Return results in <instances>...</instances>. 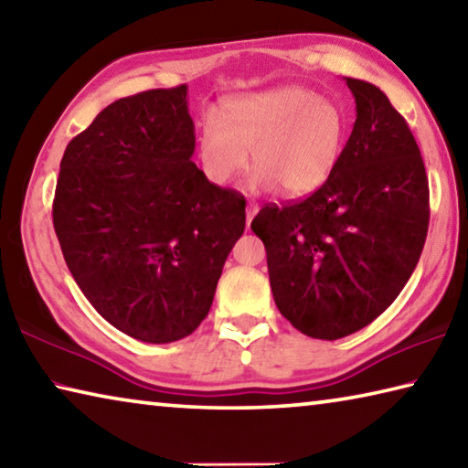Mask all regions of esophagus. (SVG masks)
<instances>
[{
  "instance_id": "34e87169",
  "label": "esophagus",
  "mask_w": 468,
  "mask_h": 468,
  "mask_svg": "<svg viewBox=\"0 0 468 468\" xmlns=\"http://www.w3.org/2000/svg\"><path fill=\"white\" fill-rule=\"evenodd\" d=\"M258 204L256 202H250L248 204V208H245V220H248V225L251 223V220H253V217H256L258 215Z\"/></svg>"
}]
</instances>
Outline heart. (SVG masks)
I'll use <instances>...</instances> for the list:
<instances>
[{
  "label": "heart",
  "instance_id": "1",
  "mask_svg": "<svg viewBox=\"0 0 468 468\" xmlns=\"http://www.w3.org/2000/svg\"><path fill=\"white\" fill-rule=\"evenodd\" d=\"M345 132L335 102L301 86H276L225 101L220 120L206 117L197 156L212 184L229 186L248 169L251 150V189L303 197L336 169Z\"/></svg>",
  "mask_w": 468,
  "mask_h": 468
}]
</instances>
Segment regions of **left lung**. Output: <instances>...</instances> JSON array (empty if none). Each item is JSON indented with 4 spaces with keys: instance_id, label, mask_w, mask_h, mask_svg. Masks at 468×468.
I'll use <instances>...</instances> for the list:
<instances>
[{
    "instance_id": "1",
    "label": "left lung",
    "mask_w": 468,
    "mask_h": 468,
    "mask_svg": "<svg viewBox=\"0 0 468 468\" xmlns=\"http://www.w3.org/2000/svg\"><path fill=\"white\" fill-rule=\"evenodd\" d=\"M345 80L357 117L336 169L305 200L264 206L251 220L276 307L322 340L366 328L399 297L430 225L425 165L405 117L378 86Z\"/></svg>"
}]
</instances>
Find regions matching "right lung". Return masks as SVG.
Returning <instances> with one entry per match:
<instances>
[{"instance_id":"right-lung-1","label":"right lung","mask_w":468,"mask_h":468,"mask_svg":"<svg viewBox=\"0 0 468 468\" xmlns=\"http://www.w3.org/2000/svg\"><path fill=\"white\" fill-rule=\"evenodd\" d=\"M187 86L111 102L69 142L53 227L84 297L142 343L186 338L208 315L245 200L192 163Z\"/></svg>"}]
</instances>
